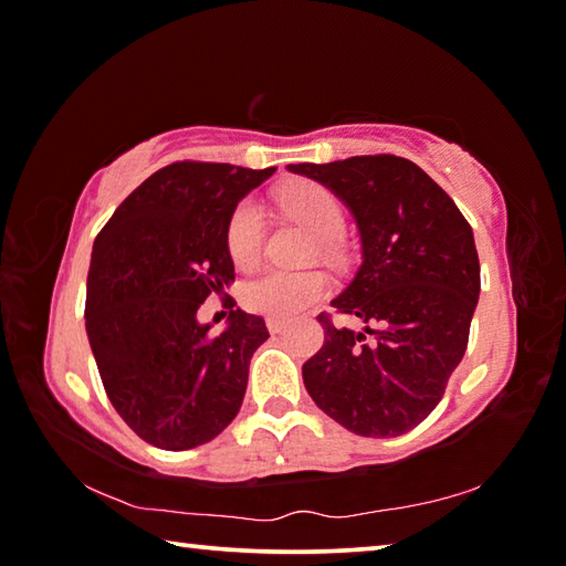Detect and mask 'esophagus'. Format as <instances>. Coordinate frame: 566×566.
Listing matches in <instances>:
<instances>
[{
	"mask_svg": "<svg viewBox=\"0 0 566 566\" xmlns=\"http://www.w3.org/2000/svg\"><path fill=\"white\" fill-rule=\"evenodd\" d=\"M284 327H286L284 319H274V317L266 319V329H270L272 334H280Z\"/></svg>",
	"mask_w": 566,
	"mask_h": 566,
	"instance_id": "obj_1",
	"label": "esophagus"
}]
</instances>
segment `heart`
Returning <instances> with one entry per match:
<instances>
[{"instance_id": "obj_1", "label": "heart", "mask_w": 566, "mask_h": 566, "mask_svg": "<svg viewBox=\"0 0 566 566\" xmlns=\"http://www.w3.org/2000/svg\"><path fill=\"white\" fill-rule=\"evenodd\" d=\"M276 202L286 214L306 229H312L324 244L337 242L347 229V212L339 197L327 187L302 181L280 191ZM264 214L254 199H242L227 219V252L239 270H252L264 254ZM329 290L327 276L322 272H286L270 270L242 286V302L249 312L264 314L274 319H290L304 312L306 306L317 304Z\"/></svg>"}]
</instances>
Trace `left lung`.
<instances>
[{"label": "left lung", "mask_w": 566, "mask_h": 566, "mask_svg": "<svg viewBox=\"0 0 566 566\" xmlns=\"http://www.w3.org/2000/svg\"><path fill=\"white\" fill-rule=\"evenodd\" d=\"M352 209L361 264L332 306L367 327L319 314L322 349L302 377L324 415L359 437H399L444 397L462 361L479 300L472 227L415 161L395 155L290 165Z\"/></svg>", "instance_id": "1"}]
</instances>
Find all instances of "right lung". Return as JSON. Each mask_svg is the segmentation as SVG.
I'll use <instances>...</instances> for the list:
<instances>
[{"mask_svg": "<svg viewBox=\"0 0 566 566\" xmlns=\"http://www.w3.org/2000/svg\"><path fill=\"white\" fill-rule=\"evenodd\" d=\"M274 175L219 161H175L132 191L94 239L84 322L104 391L145 442L185 452L212 442L242 407L249 361L270 337L232 310L227 219ZM222 293L230 324L196 322Z\"/></svg>", "mask_w": 566, "mask_h": 566, "instance_id": "1", "label": "right lung"}]
</instances>
